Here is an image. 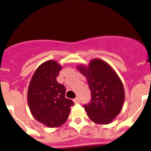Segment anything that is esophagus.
<instances>
[{
	"instance_id": "esophagus-1",
	"label": "esophagus",
	"mask_w": 151,
	"mask_h": 151,
	"mask_svg": "<svg viewBox=\"0 0 151 151\" xmlns=\"http://www.w3.org/2000/svg\"><path fill=\"white\" fill-rule=\"evenodd\" d=\"M73 101H74V103H79V97H76V98H74V100H73Z\"/></svg>"
}]
</instances>
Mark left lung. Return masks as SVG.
Listing matches in <instances>:
<instances>
[{
  "mask_svg": "<svg viewBox=\"0 0 151 151\" xmlns=\"http://www.w3.org/2000/svg\"><path fill=\"white\" fill-rule=\"evenodd\" d=\"M77 68L87 77L91 91L90 102L83 106L87 115L96 123H110L120 112L125 100L121 80L114 69L100 59H93L87 67Z\"/></svg>",
  "mask_w": 151,
  "mask_h": 151,
  "instance_id": "obj_1",
  "label": "left lung"
}]
</instances>
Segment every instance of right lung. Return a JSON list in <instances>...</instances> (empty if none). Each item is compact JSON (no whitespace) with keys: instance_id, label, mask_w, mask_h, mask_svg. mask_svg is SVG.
Returning a JSON list of instances; mask_svg holds the SVG:
<instances>
[{"instance_id":"add662e5","label":"right lung","mask_w":151,"mask_h":151,"mask_svg":"<svg viewBox=\"0 0 151 151\" xmlns=\"http://www.w3.org/2000/svg\"><path fill=\"white\" fill-rule=\"evenodd\" d=\"M62 66L55 61L41 64L31 78L28 89V104L37 121L49 127H59L67 121L74 102L66 98V88L57 77Z\"/></svg>"}]
</instances>
